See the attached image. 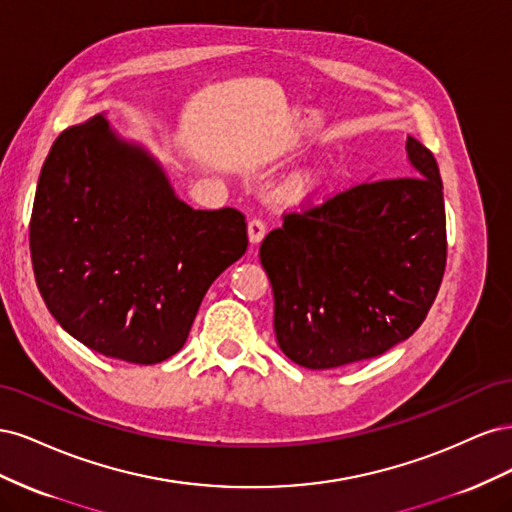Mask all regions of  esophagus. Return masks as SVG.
Wrapping results in <instances>:
<instances>
[{"label": "esophagus", "mask_w": 512, "mask_h": 512, "mask_svg": "<svg viewBox=\"0 0 512 512\" xmlns=\"http://www.w3.org/2000/svg\"><path fill=\"white\" fill-rule=\"evenodd\" d=\"M265 235H267V226L260 220H252L247 224V237H250L252 245H258L262 239H265Z\"/></svg>", "instance_id": "obj_1"}]
</instances>
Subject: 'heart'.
<instances>
[{
	"mask_svg": "<svg viewBox=\"0 0 512 512\" xmlns=\"http://www.w3.org/2000/svg\"><path fill=\"white\" fill-rule=\"evenodd\" d=\"M324 188V173L318 168H305L288 177L284 183V198L292 207L309 205L320 196Z\"/></svg>",
	"mask_w": 512,
	"mask_h": 512,
	"instance_id": "heart-1",
	"label": "heart"
}]
</instances>
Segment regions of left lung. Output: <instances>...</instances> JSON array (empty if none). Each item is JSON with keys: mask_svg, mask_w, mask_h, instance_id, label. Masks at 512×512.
Masks as SVG:
<instances>
[{"mask_svg": "<svg viewBox=\"0 0 512 512\" xmlns=\"http://www.w3.org/2000/svg\"><path fill=\"white\" fill-rule=\"evenodd\" d=\"M410 177L365 181L303 213L260 245L282 352L307 369L374 359L421 327L446 267L440 168L406 141Z\"/></svg>", "mask_w": 512, "mask_h": 512, "instance_id": "obj_1", "label": "left lung"}]
</instances>
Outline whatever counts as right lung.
Returning a JSON list of instances; mask_svg holds the SVG:
<instances>
[{
	"mask_svg": "<svg viewBox=\"0 0 512 512\" xmlns=\"http://www.w3.org/2000/svg\"><path fill=\"white\" fill-rule=\"evenodd\" d=\"M29 250L53 318L87 348L153 365L177 354L209 286L247 250L243 213L192 209L106 113L57 136Z\"/></svg>",
	"mask_w": 512,
	"mask_h": 512,
	"instance_id": "1",
	"label": "right lung"
}]
</instances>
